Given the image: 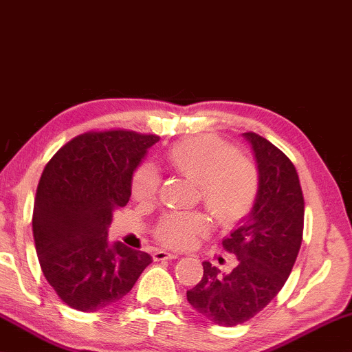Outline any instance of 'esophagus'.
Here are the masks:
<instances>
[{"instance_id":"esophagus-1","label":"esophagus","mask_w":352,"mask_h":352,"mask_svg":"<svg viewBox=\"0 0 352 352\" xmlns=\"http://www.w3.org/2000/svg\"><path fill=\"white\" fill-rule=\"evenodd\" d=\"M153 258H155V261L174 260V258H177V255L175 254H170V252H166V250H156L155 254H153Z\"/></svg>"}]
</instances>
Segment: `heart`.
I'll return each instance as SVG.
<instances>
[{"label":"heart","instance_id":"b5f03b06","mask_svg":"<svg viewBox=\"0 0 352 352\" xmlns=\"http://www.w3.org/2000/svg\"><path fill=\"white\" fill-rule=\"evenodd\" d=\"M166 160L178 175L197 183L199 199L221 226L237 223L254 207L260 190L258 169L219 137L199 135L175 143ZM160 182L155 167L140 166L132 177L133 197L140 202L153 201ZM207 231L209 219L201 212L169 214L157 225L156 237L164 245L185 249Z\"/></svg>","mask_w":352,"mask_h":352}]
</instances>
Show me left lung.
I'll return each instance as SVG.
<instances>
[{
	"label": "left lung",
	"mask_w": 352,
	"mask_h": 352,
	"mask_svg": "<svg viewBox=\"0 0 352 352\" xmlns=\"http://www.w3.org/2000/svg\"><path fill=\"white\" fill-rule=\"evenodd\" d=\"M254 151L258 196L239 228L223 239L237 256L230 274L204 261L201 282L186 292L188 303L221 327L244 324L270 303L294 268L303 239L305 199L295 166L258 133H242Z\"/></svg>",
	"instance_id": "8db88e82"
}]
</instances>
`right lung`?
<instances>
[{
  "mask_svg": "<svg viewBox=\"0 0 352 352\" xmlns=\"http://www.w3.org/2000/svg\"><path fill=\"white\" fill-rule=\"evenodd\" d=\"M157 135L81 133L44 167L33 207L43 274L63 303L94 313L127 295L151 263L146 252L108 242L113 210L131 197L132 175Z\"/></svg>",
  "mask_w": 352,
  "mask_h": 352,
  "instance_id": "add662e5",
  "label": "right lung"
}]
</instances>
